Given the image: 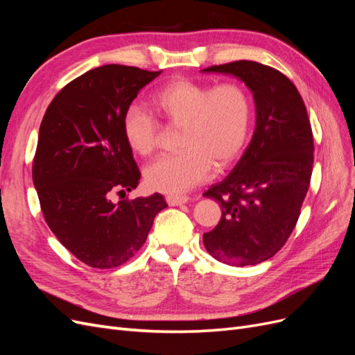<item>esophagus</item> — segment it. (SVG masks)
Here are the masks:
<instances>
[{
	"mask_svg": "<svg viewBox=\"0 0 355 355\" xmlns=\"http://www.w3.org/2000/svg\"><path fill=\"white\" fill-rule=\"evenodd\" d=\"M188 197L187 196H167L166 201L168 206H180V204L188 202Z\"/></svg>",
	"mask_w": 355,
	"mask_h": 355,
	"instance_id": "1",
	"label": "esophagus"
}]
</instances>
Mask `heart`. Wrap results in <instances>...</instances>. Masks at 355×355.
I'll return each mask as SVG.
<instances>
[{"label": "heart", "instance_id": "b5f03b06", "mask_svg": "<svg viewBox=\"0 0 355 355\" xmlns=\"http://www.w3.org/2000/svg\"><path fill=\"white\" fill-rule=\"evenodd\" d=\"M161 120L180 124V153L163 155L145 167L146 185L164 194L178 196L198 187L216 167L237 158L250 125V99L237 83L207 84L179 78L158 89L148 101ZM123 135L128 148L146 157L158 145L159 125L139 105L123 114Z\"/></svg>", "mask_w": 355, "mask_h": 355}]
</instances>
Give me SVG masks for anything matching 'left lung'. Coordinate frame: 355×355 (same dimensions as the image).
I'll use <instances>...</instances> for the list:
<instances>
[{
  "instance_id": "1",
  "label": "left lung",
  "mask_w": 355,
  "mask_h": 355,
  "mask_svg": "<svg viewBox=\"0 0 355 355\" xmlns=\"http://www.w3.org/2000/svg\"><path fill=\"white\" fill-rule=\"evenodd\" d=\"M253 93L256 127L231 173L204 197L218 201L222 218L202 235L207 252L227 265H256L286 244L299 219L314 163L305 103L284 73L252 60L214 65Z\"/></svg>"
}]
</instances>
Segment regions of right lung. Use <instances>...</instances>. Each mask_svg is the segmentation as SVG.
I'll return each instance as SVG.
<instances>
[{"label": "right lung", "instance_id": "1", "mask_svg": "<svg viewBox=\"0 0 355 355\" xmlns=\"http://www.w3.org/2000/svg\"><path fill=\"white\" fill-rule=\"evenodd\" d=\"M161 71L103 65L67 84L42 118L32 180L51 232L92 268L125 263L167 207L153 194L114 202L141 179L121 120Z\"/></svg>", "mask_w": 355, "mask_h": 355}]
</instances>
